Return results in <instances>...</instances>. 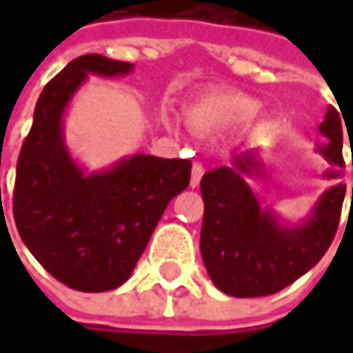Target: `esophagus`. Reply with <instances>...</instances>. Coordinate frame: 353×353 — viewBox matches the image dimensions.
Here are the masks:
<instances>
[{
	"label": "esophagus",
	"mask_w": 353,
	"mask_h": 353,
	"mask_svg": "<svg viewBox=\"0 0 353 353\" xmlns=\"http://www.w3.org/2000/svg\"><path fill=\"white\" fill-rule=\"evenodd\" d=\"M202 174H204V167H202V165H198V163H194V165H192V174H190V186H192V188L200 186Z\"/></svg>",
	"instance_id": "34e87169"
}]
</instances>
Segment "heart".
<instances>
[{"mask_svg": "<svg viewBox=\"0 0 353 353\" xmlns=\"http://www.w3.org/2000/svg\"><path fill=\"white\" fill-rule=\"evenodd\" d=\"M257 110V102L237 92H222V94H208L198 98L186 110V117L190 125L198 131H218V129L232 128Z\"/></svg>", "mask_w": 353, "mask_h": 353, "instance_id": "obj_1", "label": "heart"}]
</instances>
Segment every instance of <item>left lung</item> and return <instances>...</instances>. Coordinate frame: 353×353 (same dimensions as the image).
Wrapping results in <instances>:
<instances>
[{
	"instance_id": "8db88e82",
	"label": "left lung",
	"mask_w": 353,
	"mask_h": 353,
	"mask_svg": "<svg viewBox=\"0 0 353 353\" xmlns=\"http://www.w3.org/2000/svg\"><path fill=\"white\" fill-rule=\"evenodd\" d=\"M319 131L326 141L316 151L332 165L324 176L340 179L344 133L334 108H328ZM250 176L265 179V167L255 149L236 153L230 167L210 170L200 181L204 200L202 261L212 283L239 299L279 292L319 263L336 236L346 196V184H334L316 200L306 220L283 224L275 212L261 208L248 184Z\"/></svg>"
}]
</instances>
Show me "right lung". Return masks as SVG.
I'll list each match as a JSON object with an SVG mask.
<instances>
[{
	"mask_svg": "<svg viewBox=\"0 0 353 353\" xmlns=\"http://www.w3.org/2000/svg\"><path fill=\"white\" fill-rule=\"evenodd\" d=\"M133 64L102 54L68 62L41 92L17 161L13 218L34 259L66 287L103 292L123 285L169 202L190 183L188 159L131 155L86 172L62 116L88 74L128 76Z\"/></svg>",
	"mask_w": 353,
	"mask_h": 353,
	"instance_id": "1",
	"label": "right lung"
}]
</instances>
